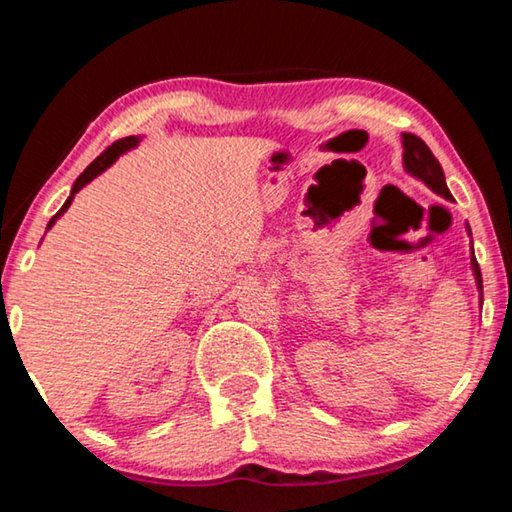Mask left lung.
<instances>
[{
	"instance_id": "8db88e82",
	"label": "left lung",
	"mask_w": 512,
	"mask_h": 512,
	"mask_svg": "<svg viewBox=\"0 0 512 512\" xmlns=\"http://www.w3.org/2000/svg\"><path fill=\"white\" fill-rule=\"evenodd\" d=\"M402 146H404V153H402V164H404V171L409 173V176L422 180L424 185H427L433 194L447 198V201H452V192H449V187L445 183V173L443 167H440V162L436 160V155L431 153V149L427 144H424L418 135L413 133H402ZM465 230L467 235L472 237V230L470 225L465 223ZM470 264H472V273H474V282H476V289H479V302L483 305V280H481V268L476 264V257H474V248H470Z\"/></svg>"
}]
</instances>
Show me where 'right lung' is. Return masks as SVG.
<instances>
[{
    "label": "right lung",
    "mask_w": 512,
    "mask_h": 512,
    "mask_svg": "<svg viewBox=\"0 0 512 512\" xmlns=\"http://www.w3.org/2000/svg\"><path fill=\"white\" fill-rule=\"evenodd\" d=\"M140 140L142 137L140 135H131V137H124V140H119V142H115L110 146V149H106L103 151L97 160H94L88 169H85L79 178H76V183H74V187H72V192H69V196H67V201L63 203V207H60V210L51 216L49 219V223H47V230H51L54 228V223L60 219V216H63L65 212H67V207L72 205V201H74V196L81 192V189L85 187V185H90L94 178L97 176H101L103 171L106 169H110L112 164H115L117 160H119V155H124L126 151H131V149H135L137 144H140Z\"/></svg>",
    "instance_id": "obj_1"
}]
</instances>
